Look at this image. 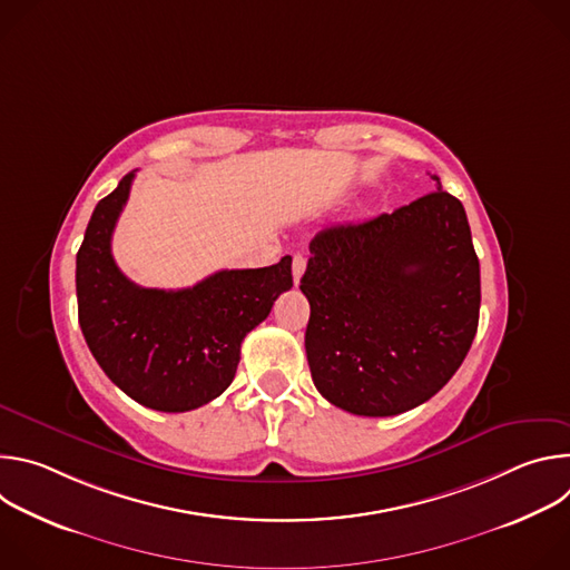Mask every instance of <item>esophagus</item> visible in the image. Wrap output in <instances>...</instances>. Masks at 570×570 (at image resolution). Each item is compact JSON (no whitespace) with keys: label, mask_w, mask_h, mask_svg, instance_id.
<instances>
[{"label":"esophagus","mask_w":570,"mask_h":570,"mask_svg":"<svg viewBox=\"0 0 570 570\" xmlns=\"http://www.w3.org/2000/svg\"><path fill=\"white\" fill-rule=\"evenodd\" d=\"M304 268H306V257L302 253H295L293 255V264H291V271H293V282L299 284V277L304 275Z\"/></svg>","instance_id":"1"}]
</instances>
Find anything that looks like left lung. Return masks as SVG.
Segmentation results:
<instances>
[{
    "label": "left lung",
    "instance_id": "left-lung-1",
    "mask_svg": "<svg viewBox=\"0 0 570 570\" xmlns=\"http://www.w3.org/2000/svg\"><path fill=\"white\" fill-rule=\"evenodd\" d=\"M361 223L320 229L299 282L317 392L363 417L438 394L462 365L480 313V264L462 203L442 189Z\"/></svg>",
    "mask_w": 570,
    "mask_h": 570
}]
</instances>
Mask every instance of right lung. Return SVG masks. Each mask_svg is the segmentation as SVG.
Masks as SVG:
<instances>
[{"label": "right lung", "instance_id": "add662e5", "mask_svg": "<svg viewBox=\"0 0 570 570\" xmlns=\"http://www.w3.org/2000/svg\"><path fill=\"white\" fill-rule=\"evenodd\" d=\"M135 171L92 212L76 255L78 322L108 379L161 413H187L227 390L240 343L293 286L291 257L268 268L218 271L191 288L132 284L115 264L112 232Z\"/></svg>", "mask_w": 570, "mask_h": 570}]
</instances>
